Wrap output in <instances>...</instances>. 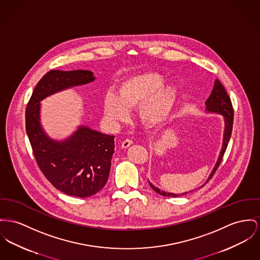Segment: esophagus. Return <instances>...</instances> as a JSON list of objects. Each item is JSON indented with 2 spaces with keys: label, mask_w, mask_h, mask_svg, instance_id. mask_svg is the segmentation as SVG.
<instances>
[{
  "label": "esophagus",
  "mask_w": 260,
  "mask_h": 260,
  "mask_svg": "<svg viewBox=\"0 0 260 260\" xmlns=\"http://www.w3.org/2000/svg\"><path fill=\"white\" fill-rule=\"evenodd\" d=\"M132 144H133V142H132L130 139H126V140H124V141L122 142L121 147L123 149H127V148H129Z\"/></svg>",
  "instance_id": "1"
}]
</instances>
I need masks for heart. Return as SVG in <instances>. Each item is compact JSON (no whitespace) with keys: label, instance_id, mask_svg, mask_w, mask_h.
Segmentation results:
<instances>
[{"label":"heart","instance_id":"b5f03b06","mask_svg":"<svg viewBox=\"0 0 260 260\" xmlns=\"http://www.w3.org/2000/svg\"><path fill=\"white\" fill-rule=\"evenodd\" d=\"M179 90L172 82L156 72L142 71L124 78L118 94L108 91L104 98L105 118L111 124L128 121L131 110L139 106L142 122L151 128L170 120L177 103Z\"/></svg>","mask_w":260,"mask_h":260}]
</instances>
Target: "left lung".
Wrapping results in <instances>:
<instances>
[{
  "instance_id": "left-lung-1",
  "label": "left lung",
  "mask_w": 260,
  "mask_h": 260,
  "mask_svg": "<svg viewBox=\"0 0 260 260\" xmlns=\"http://www.w3.org/2000/svg\"><path fill=\"white\" fill-rule=\"evenodd\" d=\"M205 111L208 113H216V114H220L222 116H224V124H225V129H224V136H223V145H222V150L219 154V157L217 159V162L214 167V169L212 170V172L210 173L209 177H208L206 182L201 185L199 188L203 187L208 181L212 178V176L214 175V173H216L218 167L220 166L223 156L225 154V149L228 147L229 141L232 135V129H233V121H234V109H233V105L231 99L228 95V92L225 91V87H223V85L220 83L219 80L215 81V85L212 89V92L210 94V96L208 98L206 103H205ZM150 186L156 191V193L162 195V196H168V197H177V196H181V195H185L188 192H183L181 194H174L171 192H166V191L160 190L159 188L156 187L154 184H152L149 181Z\"/></svg>"
}]
</instances>
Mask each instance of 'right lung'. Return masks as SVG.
<instances>
[{"label": "right lung", "mask_w": 260, "mask_h": 260, "mask_svg": "<svg viewBox=\"0 0 260 260\" xmlns=\"http://www.w3.org/2000/svg\"><path fill=\"white\" fill-rule=\"evenodd\" d=\"M95 80L87 70H52L37 83L25 110V129L40 171L63 193L89 197L104 188L111 168L114 137L81 125L67 139L50 138L40 122V102Z\"/></svg>", "instance_id": "obj_1"}]
</instances>
